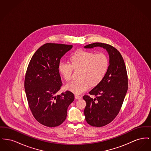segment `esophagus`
Wrapping results in <instances>:
<instances>
[{
    "label": "esophagus",
    "instance_id": "1",
    "mask_svg": "<svg viewBox=\"0 0 151 151\" xmlns=\"http://www.w3.org/2000/svg\"><path fill=\"white\" fill-rule=\"evenodd\" d=\"M75 99H76V100H79V99H80L81 98V96H80L78 95V94H75Z\"/></svg>",
    "mask_w": 151,
    "mask_h": 151
}]
</instances>
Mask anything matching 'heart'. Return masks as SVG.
<instances>
[{"mask_svg":"<svg viewBox=\"0 0 151 151\" xmlns=\"http://www.w3.org/2000/svg\"><path fill=\"white\" fill-rule=\"evenodd\" d=\"M70 63L60 62L58 70L65 80L72 79L74 70H80V80L67 84L65 89L76 94H80L87 90L91 86H96L104 78L108 71L109 60L104 52L95 53L93 51L79 50L70 58Z\"/></svg>","mask_w":151,"mask_h":151,"instance_id":"1","label":"heart"}]
</instances>
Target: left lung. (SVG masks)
Segmentation results:
<instances>
[{
	"mask_svg": "<svg viewBox=\"0 0 151 151\" xmlns=\"http://www.w3.org/2000/svg\"><path fill=\"white\" fill-rule=\"evenodd\" d=\"M100 46L105 49L109 55V65L104 78L89 93L84 95L86 106L84 110L86 122L100 127L112 122L118 114L128 89V77L123 57L113 46L104 43H91L85 48Z\"/></svg>",
	"mask_w": 151,
	"mask_h": 151,
	"instance_id": "obj_1",
	"label": "left lung"
}]
</instances>
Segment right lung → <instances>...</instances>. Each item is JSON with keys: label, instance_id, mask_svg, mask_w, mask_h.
Listing matches in <instances>:
<instances>
[{"label": "right lung", "instance_id": "1", "mask_svg": "<svg viewBox=\"0 0 151 151\" xmlns=\"http://www.w3.org/2000/svg\"><path fill=\"white\" fill-rule=\"evenodd\" d=\"M72 45L47 43L36 51L25 73L24 88L30 110L36 120L54 127L66 119L74 94L67 91L60 94L62 82L58 70L60 60Z\"/></svg>", "mask_w": 151, "mask_h": 151}]
</instances>
